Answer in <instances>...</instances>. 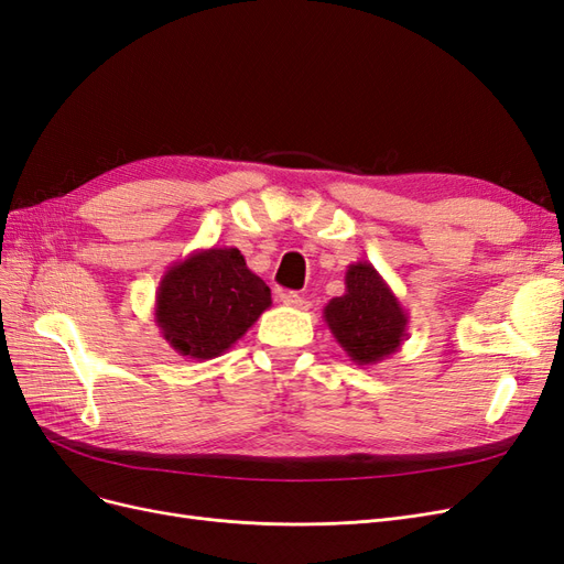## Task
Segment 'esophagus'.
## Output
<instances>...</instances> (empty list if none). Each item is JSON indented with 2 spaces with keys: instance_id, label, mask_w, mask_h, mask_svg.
Returning a JSON list of instances; mask_svg holds the SVG:
<instances>
[{
  "instance_id": "34e87169",
  "label": "esophagus",
  "mask_w": 564,
  "mask_h": 564,
  "mask_svg": "<svg viewBox=\"0 0 564 564\" xmlns=\"http://www.w3.org/2000/svg\"><path fill=\"white\" fill-rule=\"evenodd\" d=\"M280 301L284 303V305H289V308H299V311H308V301H305L301 294H296V292H282L280 294Z\"/></svg>"
}]
</instances>
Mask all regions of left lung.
<instances>
[{
    "instance_id": "1",
    "label": "left lung",
    "mask_w": 564,
    "mask_h": 564,
    "mask_svg": "<svg viewBox=\"0 0 564 564\" xmlns=\"http://www.w3.org/2000/svg\"><path fill=\"white\" fill-rule=\"evenodd\" d=\"M324 322L355 365H377L406 338V311L369 261L350 263L346 294L324 305Z\"/></svg>"
}]
</instances>
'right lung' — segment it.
Returning <instances> with one entry per match:
<instances>
[{"instance_id":"right-lung-1","label":"right lung","mask_w":564,"mask_h":564,"mask_svg":"<svg viewBox=\"0 0 564 564\" xmlns=\"http://www.w3.org/2000/svg\"><path fill=\"white\" fill-rule=\"evenodd\" d=\"M270 303L268 284L247 268L240 249L212 247L164 272L155 322L178 355L202 362L237 344Z\"/></svg>"}]
</instances>
